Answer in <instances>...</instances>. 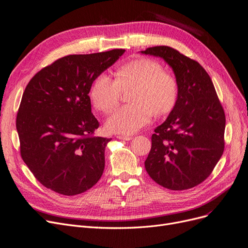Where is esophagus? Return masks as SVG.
Returning a JSON list of instances; mask_svg holds the SVG:
<instances>
[{
	"instance_id": "1",
	"label": "esophagus",
	"mask_w": 248,
	"mask_h": 248,
	"mask_svg": "<svg viewBox=\"0 0 248 248\" xmlns=\"http://www.w3.org/2000/svg\"><path fill=\"white\" fill-rule=\"evenodd\" d=\"M117 139L122 140H132L131 136H126V135H117Z\"/></svg>"
}]
</instances>
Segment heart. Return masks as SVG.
<instances>
[{
  "label": "heart",
  "instance_id": "obj_1",
  "mask_svg": "<svg viewBox=\"0 0 248 248\" xmlns=\"http://www.w3.org/2000/svg\"><path fill=\"white\" fill-rule=\"evenodd\" d=\"M133 89L130 105L117 108L106 121L108 132L130 135L146 126L154 114L163 116L171 112L178 97L175 77L164 72L163 66L150 58H138L122 64L116 79L106 73L96 76L90 89V98L102 113L118 105L122 90Z\"/></svg>",
  "mask_w": 248,
  "mask_h": 248
}]
</instances>
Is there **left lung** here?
<instances>
[{"mask_svg":"<svg viewBox=\"0 0 248 248\" xmlns=\"http://www.w3.org/2000/svg\"><path fill=\"white\" fill-rule=\"evenodd\" d=\"M141 53L163 58L178 83L176 105L152 135L144 166L151 178L166 189H191L205 181L223 155L224 108L199 62L168 46Z\"/></svg>","mask_w":248,"mask_h":248,"instance_id":"1","label":"left lung"}]
</instances>
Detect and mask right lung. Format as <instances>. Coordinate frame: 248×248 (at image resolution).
I'll return each mask as SVG.
<instances>
[{
    "mask_svg": "<svg viewBox=\"0 0 248 248\" xmlns=\"http://www.w3.org/2000/svg\"><path fill=\"white\" fill-rule=\"evenodd\" d=\"M124 52L64 56L38 72L25 87L16 118L20 155L48 189L74 196L101 177L110 139L93 135L99 123L88 94L96 76Z\"/></svg>",
    "mask_w": 248,
    "mask_h": 248,
    "instance_id": "obj_1",
    "label": "right lung"
}]
</instances>
